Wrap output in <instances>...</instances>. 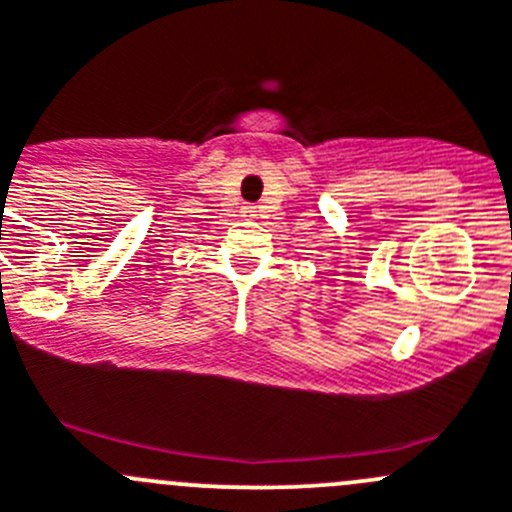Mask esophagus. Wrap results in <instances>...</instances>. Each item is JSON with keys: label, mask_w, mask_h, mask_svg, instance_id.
Segmentation results:
<instances>
[{"label": "esophagus", "mask_w": 512, "mask_h": 512, "mask_svg": "<svg viewBox=\"0 0 512 512\" xmlns=\"http://www.w3.org/2000/svg\"><path fill=\"white\" fill-rule=\"evenodd\" d=\"M241 213H243V218H256V208H253V206L241 208Z\"/></svg>", "instance_id": "34e87169"}]
</instances>
